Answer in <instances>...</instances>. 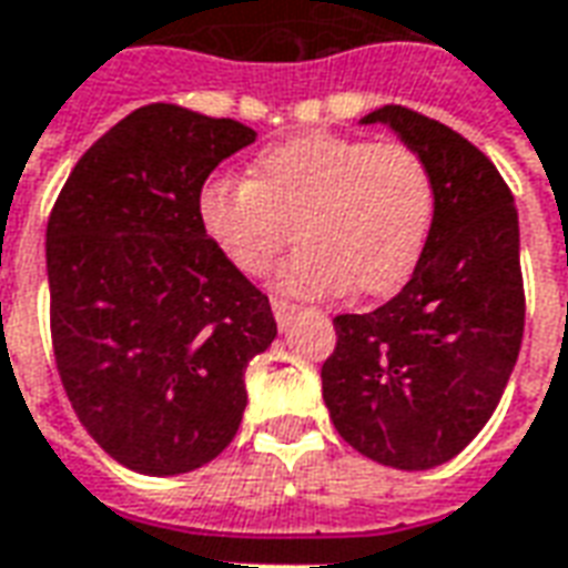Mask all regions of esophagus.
Segmentation results:
<instances>
[{"mask_svg": "<svg viewBox=\"0 0 568 568\" xmlns=\"http://www.w3.org/2000/svg\"><path fill=\"white\" fill-rule=\"evenodd\" d=\"M273 316H276V323L280 325H288V320L295 316L297 304H292V301H283V297H273Z\"/></svg>", "mask_w": 568, "mask_h": 568, "instance_id": "1", "label": "esophagus"}]
</instances>
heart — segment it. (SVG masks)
<instances>
[{"label":"heart","instance_id":"heart-1","mask_svg":"<svg viewBox=\"0 0 568 568\" xmlns=\"http://www.w3.org/2000/svg\"><path fill=\"white\" fill-rule=\"evenodd\" d=\"M202 233L245 276H264L292 240L307 243L276 283L304 297L390 295L415 273L436 221V178L415 146L311 132L261 150L243 184L212 181Z\"/></svg>","mask_w":568,"mask_h":568}]
</instances>
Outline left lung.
<instances>
[{"instance_id": "obj_1", "label": "left lung", "mask_w": 568, "mask_h": 568, "mask_svg": "<svg viewBox=\"0 0 568 568\" xmlns=\"http://www.w3.org/2000/svg\"><path fill=\"white\" fill-rule=\"evenodd\" d=\"M422 153L436 221L403 292L372 313L335 316L323 399L353 449L396 470L446 464L486 427L514 372L526 323L519 221L486 153L399 104L363 116Z\"/></svg>"}]
</instances>
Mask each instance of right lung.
I'll list each match as a JSON object with an SVG mask.
<instances>
[{"instance_id": "add662e5", "label": "right lung", "mask_w": 568, "mask_h": 568, "mask_svg": "<svg viewBox=\"0 0 568 568\" xmlns=\"http://www.w3.org/2000/svg\"><path fill=\"white\" fill-rule=\"evenodd\" d=\"M236 119L146 104L85 150L45 230L61 384L101 449L146 477L217 458L243 422L245 368L276 338L271 301L202 233Z\"/></svg>"}]
</instances>
